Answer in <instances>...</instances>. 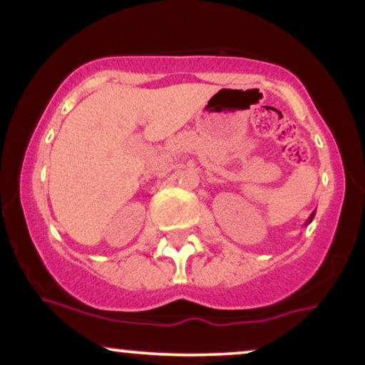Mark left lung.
I'll use <instances>...</instances> for the list:
<instances>
[{
    "mask_svg": "<svg viewBox=\"0 0 365 365\" xmlns=\"http://www.w3.org/2000/svg\"><path fill=\"white\" fill-rule=\"evenodd\" d=\"M314 216H316V211H314V212L311 214V216H309V219H307V221H306V226H309V224H311V222H312V219H314Z\"/></svg>",
    "mask_w": 365,
    "mask_h": 365,
    "instance_id": "8db88e82",
    "label": "left lung"
}]
</instances>
